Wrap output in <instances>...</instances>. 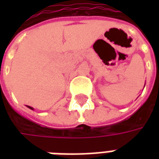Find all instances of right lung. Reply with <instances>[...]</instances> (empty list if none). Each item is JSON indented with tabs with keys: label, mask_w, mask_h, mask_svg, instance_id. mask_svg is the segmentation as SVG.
I'll list each match as a JSON object with an SVG mask.
<instances>
[{
	"label": "right lung",
	"mask_w": 159,
	"mask_h": 159,
	"mask_svg": "<svg viewBox=\"0 0 159 159\" xmlns=\"http://www.w3.org/2000/svg\"><path fill=\"white\" fill-rule=\"evenodd\" d=\"M27 107H28V108H30V110H34V108H33V107H30V106H27Z\"/></svg>",
	"instance_id": "right-lung-1"
}]
</instances>
